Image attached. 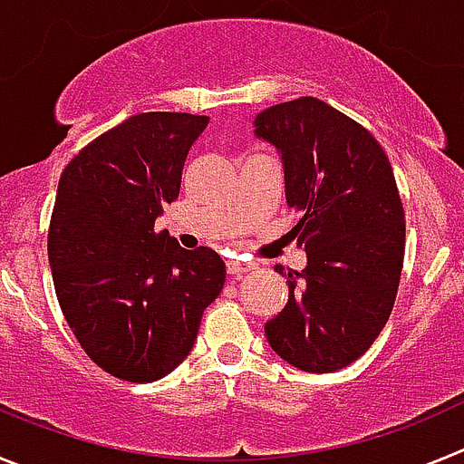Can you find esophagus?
<instances>
[{"instance_id": "obj_1", "label": "esophagus", "mask_w": 464, "mask_h": 464, "mask_svg": "<svg viewBox=\"0 0 464 464\" xmlns=\"http://www.w3.org/2000/svg\"><path fill=\"white\" fill-rule=\"evenodd\" d=\"M225 267H227V274L232 276H241V274H248L253 269V262H244V260H227L225 262Z\"/></svg>"}]
</instances>
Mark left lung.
<instances>
[{
  "mask_svg": "<svg viewBox=\"0 0 464 464\" xmlns=\"http://www.w3.org/2000/svg\"><path fill=\"white\" fill-rule=\"evenodd\" d=\"M256 137L281 153L285 199L302 213L290 235L306 251L265 334L297 370L337 372L374 343L395 304L407 227L392 167L362 125L315 97L257 113Z\"/></svg>",
  "mask_w": 464,
  "mask_h": 464,
  "instance_id": "obj_1",
  "label": "left lung"
}]
</instances>
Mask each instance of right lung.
Returning a JSON list of instances; mask_svg holds the SVG:
<instances>
[{
	"mask_svg": "<svg viewBox=\"0 0 464 464\" xmlns=\"http://www.w3.org/2000/svg\"><path fill=\"white\" fill-rule=\"evenodd\" d=\"M207 125L192 113H139L60 176L48 229L57 302L88 358L116 379L150 383L174 372L225 285L218 253L155 232Z\"/></svg>",
	"mask_w": 464,
	"mask_h": 464,
	"instance_id": "add662e5",
	"label": "right lung"
}]
</instances>
